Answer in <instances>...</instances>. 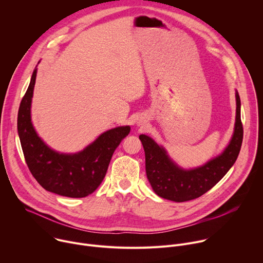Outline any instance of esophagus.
Returning a JSON list of instances; mask_svg holds the SVG:
<instances>
[{
	"mask_svg": "<svg viewBox=\"0 0 263 263\" xmlns=\"http://www.w3.org/2000/svg\"><path fill=\"white\" fill-rule=\"evenodd\" d=\"M137 125H138V126H141V127H142V126H144V122H142L141 120H139V121L137 122Z\"/></svg>",
	"mask_w": 263,
	"mask_h": 263,
	"instance_id": "obj_1",
	"label": "esophagus"
}]
</instances>
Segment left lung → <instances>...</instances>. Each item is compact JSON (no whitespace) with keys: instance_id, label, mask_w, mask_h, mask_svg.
<instances>
[{"instance_id":"1","label":"left lung","mask_w":263,"mask_h":263,"mask_svg":"<svg viewBox=\"0 0 263 263\" xmlns=\"http://www.w3.org/2000/svg\"><path fill=\"white\" fill-rule=\"evenodd\" d=\"M235 124L229 143L221 153L201 165L182 167L168 155L163 145L145 134L139 135L145 155L146 178L157 196L174 202L197 199L211 190L233 166L243 137L240 120L241 104L237 90H235Z\"/></svg>"}]
</instances>
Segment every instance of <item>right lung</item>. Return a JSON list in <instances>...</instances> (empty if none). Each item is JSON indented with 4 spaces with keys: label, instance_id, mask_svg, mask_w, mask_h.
<instances>
[{
    "label": "right lung",
    "instance_id": "1",
    "mask_svg": "<svg viewBox=\"0 0 263 263\" xmlns=\"http://www.w3.org/2000/svg\"><path fill=\"white\" fill-rule=\"evenodd\" d=\"M36 74L37 65L17 116V132L27 165L46 191L68 198L87 197L102 183L112 155L131 128L120 126L107 130L76 153L56 151L43 140L32 123L31 105Z\"/></svg>",
    "mask_w": 263,
    "mask_h": 263
}]
</instances>
